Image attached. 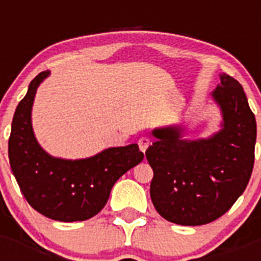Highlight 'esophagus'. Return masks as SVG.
<instances>
[{
  "label": "esophagus",
  "mask_w": 261,
  "mask_h": 261,
  "mask_svg": "<svg viewBox=\"0 0 261 261\" xmlns=\"http://www.w3.org/2000/svg\"><path fill=\"white\" fill-rule=\"evenodd\" d=\"M149 144H150V140H149L147 137H141L140 140H138V147H140V150H141L142 153L146 151Z\"/></svg>",
  "instance_id": "obj_1"
}]
</instances>
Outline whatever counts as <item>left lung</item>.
Listing matches in <instances>:
<instances>
[{"label":"left lung","instance_id":"obj_1","mask_svg":"<svg viewBox=\"0 0 261 261\" xmlns=\"http://www.w3.org/2000/svg\"><path fill=\"white\" fill-rule=\"evenodd\" d=\"M211 94L221 129L188 140L181 125L153 129L146 158L154 171L150 197L165 220L183 226L213 222L231 208L252 174L256 120L238 81L220 74Z\"/></svg>","mask_w":261,"mask_h":261}]
</instances>
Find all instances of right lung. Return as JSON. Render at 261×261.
<instances>
[{"instance_id": "1", "label": "right lung", "mask_w": 261, "mask_h": 261, "mask_svg": "<svg viewBox=\"0 0 261 261\" xmlns=\"http://www.w3.org/2000/svg\"><path fill=\"white\" fill-rule=\"evenodd\" d=\"M50 71H41L18 105L9 138V161L14 176L32 208L50 220H89L105 208L120 176L144 159L137 144L108 147L89 158L64 159L48 154L32 129L36 90Z\"/></svg>"}]
</instances>
